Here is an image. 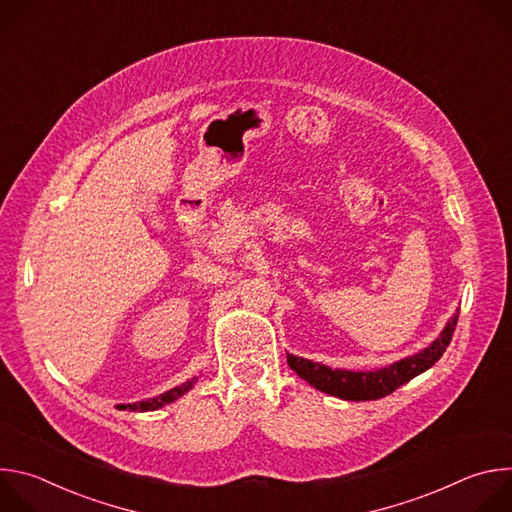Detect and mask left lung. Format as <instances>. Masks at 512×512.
Instances as JSON below:
<instances>
[{
    "mask_svg": "<svg viewBox=\"0 0 512 512\" xmlns=\"http://www.w3.org/2000/svg\"><path fill=\"white\" fill-rule=\"evenodd\" d=\"M456 324H458V312L446 324L442 334L437 336L427 348L415 352L413 356L401 358L379 371L330 369L326 364L312 362L308 358L294 356V354H287V364L291 371L298 373V377H302L322 393L340 397L344 401H373V399L391 395L395 389L409 383L413 377L431 369L450 346Z\"/></svg>",
    "mask_w": 512,
    "mask_h": 512,
    "instance_id": "1",
    "label": "left lung"
}]
</instances>
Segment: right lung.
Wrapping results in <instances>:
<instances>
[{
	"instance_id": "1",
	"label": "right lung",
	"mask_w": 512,
	"mask_h": 512,
	"mask_svg": "<svg viewBox=\"0 0 512 512\" xmlns=\"http://www.w3.org/2000/svg\"><path fill=\"white\" fill-rule=\"evenodd\" d=\"M196 383V377L182 383L180 387H174L158 397H152V399H145V401H137V403H127V405H117V409H127V411H156L168 403H174L176 399H180L184 393H188L192 389V385Z\"/></svg>"
}]
</instances>
